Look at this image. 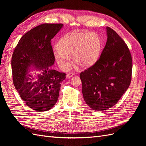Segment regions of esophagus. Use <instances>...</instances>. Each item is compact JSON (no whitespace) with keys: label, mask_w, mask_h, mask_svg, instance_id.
Instances as JSON below:
<instances>
[{"label":"esophagus","mask_w":146,"mask_h":146,"mask_svg":"<svg viewBox=\"0 0 146 146\" xmlns=\"http://www.w3.org/2000/svg\"><path fill=\"white\" fill-rule=\"evenodd\" d=\"M74 75V72H69L68 74H67V76H66V78H70V77H72Z\"/></svg>","instance_id":"esophagus-1"}]
</instances>
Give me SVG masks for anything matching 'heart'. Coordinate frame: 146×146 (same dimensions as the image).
<instances>
[{"label": "heart", "instance_id": "obj_1", "mask_svg": "<svg viewBox=\"0 0 146 146\" xmlns=\"http://www.w3.org/2000/svg\"><path fill=\"white\" fill-rule=\"evenodd\" d=\"M101 46V38L98 33H68L58 41V48L54 54L57 63L63 69L69 68L70 56H73L77 66L86 68L98 58Z\"/></svg>", "mask_w": 146, "mask_h": 146}]
</instances>
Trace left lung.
I'll return each mask as SVG.
<instances>
[{
    "mask_svg": "<svg viewBox=\"0 0 146 146\" xmlns=\"http://www.w3.org/2000/svg\"><path fill=\"white\" fill-rule=\"evenodd\" d=\"M107 41L94 64L80 74L86 104L96 111L115 105L129 88L132 58L129 47L118 34L106 28Z\"/></svg>",
    "mask_w": 146,
    "mask_h": 146,
    "instance_id": "left-lung-1",
    "label": "left lung"
}]
</instances>
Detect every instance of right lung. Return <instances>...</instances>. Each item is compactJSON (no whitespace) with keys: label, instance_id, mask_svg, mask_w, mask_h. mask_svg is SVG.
Masks as SVG:
<instances>
[{"label":"right lung","instance_id":"add662e5","mask_svg":"<svg viewBox=\"0 0 146 146\" xmlns=\"http://www.w3.org/2000/svg\"><path fill=\"white\" fill-rule=\"evenodd\" d=\"M62 24H43L24 35L13 53L11 67L13 84L29 107L38 112L51 109L59 96L61 83L66 74L50 69L55 57L51 39L61 29ZM33 66L41 70L33 81L28 69Z\"/></svg>","mask_w":146,"mask_h":146}]
</instances>
